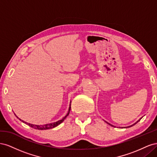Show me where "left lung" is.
<instances>
[{
    "mask_svg": "<svg viewBox=\"0 0 157 157\" xmlns=\"http://www.w3.org/2000/svg\"><path fill=\"white\" fill-rule=\"evenodd\" d=\"M141 118H142V117H141V118H140V119H139V120H138V121H137V122H135V123H134V124H132V125H131V126H128V127H124V128H129V127H131V126H134V125H135V124H137V122H139V121H140V120H141ZM105 122H107V124H109V125H110V126H113V125H112V124H109V123H108V122H106V121H105ZM114 127H115V126H114Z\"/></svg>",
    "mask_w": 157,
    "mask_h": 157,
    "instance_id": "8db88e82",
    "label": "left lung"
}]
</instances>
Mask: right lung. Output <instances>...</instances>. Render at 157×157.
Here are the masks:
<instances>
[{
  "mask_svg": "<svg viewBox=\"0 0 157 157\" xmlns=\"http://www.w3.org/2000/svg\"><path fill=\"white\" fill-rule=\"evenodd\" d=\"M71 101H70V105H69V111H68V113L67 115H66L63 118H61V120L57 121V122H52V123H49V124H43V125H36V124H30V123H27L25 121H23L22 120H21L20 118H19L16 115V114L14 113V115H16V117L19 118L20 119V121H21V122H23V123H25V124L29 125L30 127L34 128V129H36V130H48V129H52V128H54L55 127H56L57 126H58L59 124H60L61 122H63L64 121V120L66 118V117H67L69 114L70 113V111H71Z\"/></svg>",
  "mask_w": 157,
  "mask_h": 157,
  "instance_id": "1",
  "label": "right lung"
}]
</instances>
